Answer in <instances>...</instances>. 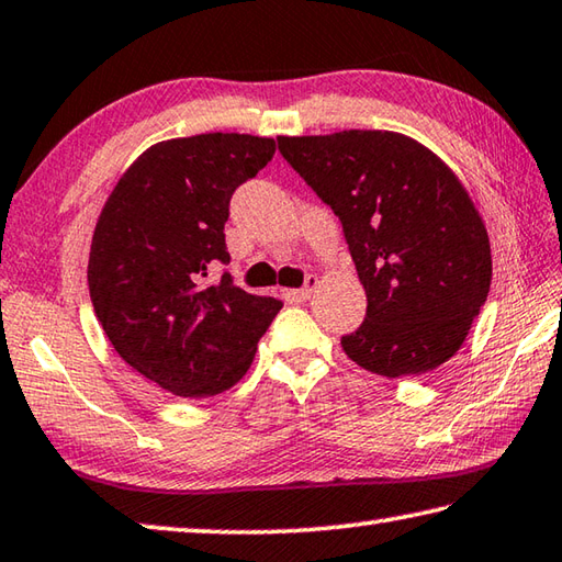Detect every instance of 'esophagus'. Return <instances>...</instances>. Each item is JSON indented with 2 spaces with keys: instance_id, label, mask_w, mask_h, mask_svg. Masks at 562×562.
Here are the masks:
<instances>
[{
  "instance_id": "obj_1",
  "label": "esophagus",
  "mask_w": 562,
  "mask_h": 562,
  "mask_svg": "<svg viewBox=\"0 0 562 562\" xmlns=\"http://www.w3.org/2000/svg\"><path fill=\"white\" fill-rule=\"evenodd\" d=\"M316 284H319V278H316V274H310L307 282H304V288L294 290L292 294H294V297H297V300H310L312 292L316 290Z\"/></svg>"
}]
</instances>
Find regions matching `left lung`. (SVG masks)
Segmentation results:
<instances>
[{"label":"left lung","mask_w":562,"mask_h":562,"mask_svg":"<svg viewBox=\"0 0 562 562\" xmlns=\"http://www.w3.org/2000/svg\"><path fill=\"white\" fill-rule=\"evenodd\" d=\"M282 157L341 218L366 290L344 336L361 369L405 379L464 344L492 284V246L464 183L420 142L391 130L278 137Z\"/></svg>","instance_id":"1"}]
</instances>
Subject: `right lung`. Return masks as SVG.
I'll use <instances>...</instances> for the list:
<instances>
[{
  "label": "right lung",
  "instance_id": "obj_1",
  "mask_svg": "<svg viewBox=\"0 0 562 562\" xmlns=\"http://www.w3.org/2000/svg\"><path fill=\"white\" fill-rule=\"evenodd\" d=\"M274 155L272 137L206 132L151 145L100 211L88 260L100 326L139 375L179 397H211L248 373L280 300L203 284L228 262L233 191Z\"/></svg>",
  "mask_w": 562,
  "mask_h": 562
}]
</instances>
